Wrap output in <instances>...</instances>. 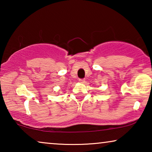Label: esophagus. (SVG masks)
Listing matches in <instances>:
<instances>
[{"label": "esophagus", "mask_w": 152, "mask_h": 152, "mask_svg": "<svg viewBox=\"0 0 152 152\" xmlns=\"http://www.w3.org/2000/svg\"><path fill=\"white\" fill-rule=\"evenodd\" d=\"M85 81H86V80H85V79H80V82L82 83V84H84V83L85 82Z\"/></svg>", "instance_id": "1"}]
</instances>
